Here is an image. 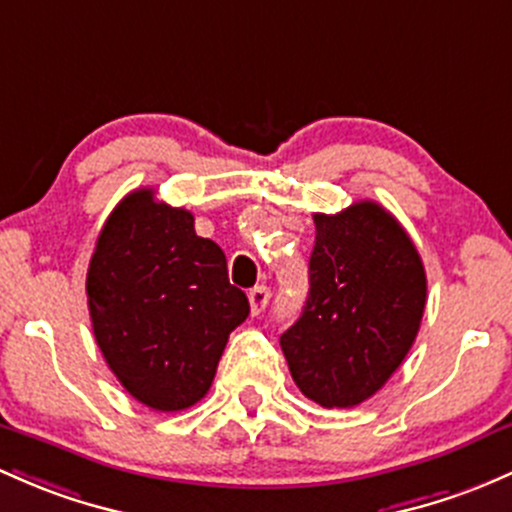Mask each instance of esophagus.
Listing matches in <instances>:
<instances>
[{
  "mask_svg": "<svg viewBox=\"0 0 512 512\" xmlns=\"http://www.w3.org/2000/svg\"><path fill=\"white\" fill-rule=\"evenodd\" d=\"M247 299H250L252 314H262V311H265V306L270 304V289H267V287H255V289H250V294H247Z\"/></svg>",
  "mask_w": 512,
  "mask_h": 512,
  "instance_id": "obj_1",
  "label": "esophagus"
}]
</instances>
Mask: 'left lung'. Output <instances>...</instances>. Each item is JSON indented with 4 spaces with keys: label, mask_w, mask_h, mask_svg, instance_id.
I'll use <instances>...</instances> for the list:
<instances>
[{
    "label": "left lung",
    "mask_w": 512,
    "mask_h": 512,
    "mask_svg": "<svg viewBox=\"0 0 512 512\" xmlns=\"http://www.w3.org/2000/svg\"><path fill=\"white\" fill-rule=\"evenodd\" d=\"M314 223L309 297L279 346L309 400L355 407L410 353L427 304V274L407 230L378 203L316 213Z\"/></svg>",
    "instance_id": "8db88e82"
}]
</instances>
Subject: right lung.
<instances>
[{
    "label": "right lung",
    "mask_w": 512,
    "mask_h": 512,
    "mask_svg": "<svg viewBox=\"0 0 512 512\" xmlns=\"http://www.w3.org/2000/svg\"><path fill=\"white\" fill-rule=\"evenodd\" d=\"M90 321L102 358L122 387L157 412H179L211 390L233 328L250 314L213 240L193 215L127 193L102 225L90 257Z\"/></svg>",
    "instance_id": "add662e5"
}]
</instances>
